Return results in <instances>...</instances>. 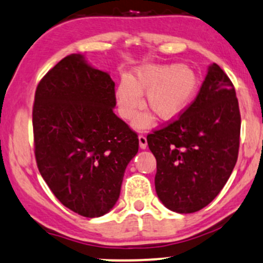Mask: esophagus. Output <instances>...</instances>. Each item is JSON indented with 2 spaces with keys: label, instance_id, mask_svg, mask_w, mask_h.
Segmentation results:
<instances>
[{
  "label": "esophagus",
  "instance_id": "34e87169",
  "mask_svg": "<svg viewBox=\"0 0 263 263\" xmlns=\"http://www.w3.org/2000/svg\"><path fill=\"white\" fill-rule=\"evenodd\" d=\"M139 146H140V149H146L147 139L145 135H139Z\"/></svg>",
  "mask_w": 263,
  "mask_h": 263
}]
</instances>
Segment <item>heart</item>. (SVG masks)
<instances>
[{
  "instance_id": "b5f03b06",
  "label": "heart",
  "mask_w": 263,
  "mask_h": 263,
  "mask_svg": "<svg viewBox=\"0 0 263 263\" xmlns=\"http://www.w3.org/2000/svg\"><path fill=\"white\" fill-rule=\"evenodd\" d=\"M196 72L183 65H146L135 71L130 80L122 79L117 88V103L124 119H132L141 107V95L146 93L147 109L160 120H172L186 109L197 89ZM151 124V117L141 116L135 126Z\"/></svg>"
}]
</instances>
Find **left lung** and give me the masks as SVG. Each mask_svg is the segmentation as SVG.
<instances>
[{"mask_svg": "<svg viewBox=\"0 0 263 263\" xmlns=\"http://www.w3.org/2000/svg\"><path fill=\"white\" fill-rule=\"evenodd\" d=\"M240 128L233 82L213 64L186 110L147 135L156 159L155 190L166 208L194 213L218 196L235 167Z\"/></svg>", "mask_w": 263, "mask_h": 263, "instance_id": "1", "label": "left lung"}]
</instances>
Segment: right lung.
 Wrapping results in <instances>:
<instances>
[{
    "label": "right lung",
    "mask_w": 263,
    "mask_h": 263,
    "mask_svg": "<svg viewBox=\"0 0 263 263\" xmlns=\"http://www.w3.org/2000/svg\"><path fill=\"white\" fill-rule=\"evenodd\" d=\"M114 82L80 54L40 80L34 96V154L54 196L86 218L102 217L119 198L138 134L113 112Z\"/></svg>",
    "instance_id": "obj_1"
}]
</instances>
